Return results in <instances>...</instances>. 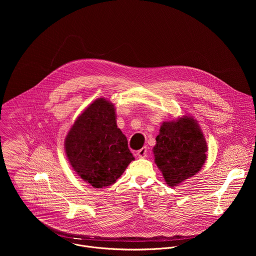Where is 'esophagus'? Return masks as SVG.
I'll return each instance as SVG.
<instances>
[{"instance_id":"obj_1","label":"esophagus","mask_w":256,"mask_h":256,"mask_svg":"<svg viewBox=\"0 0 256 256\" xmlns=\"http://www.w3.org/2000/svg\"><path fill=\"white\" fill-rule=\"evenodd\" d=\"M146 154H148V148H146V146H144V148H140L138 152H137V156H139V158H146Z\"/></svg>"}]
</instances>
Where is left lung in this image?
Returning a JSON list of instances; mask_svg holds the SVG:
<instances>
[{
    "mask_svg": "<svg viewBox=\"0 0 256 256\" xmlns=\"http://www.w3.org/2000/svg\"><path fill=\"white\" fill-rule=\"evenodd\" d=\"M156 141L154 162L170 186L196 174L206 160L207 143L192 117L164 122Z\"/></svg>",
    "mask_w": 256,
    "mask_h": 256,
    "instance_id": "left-lung-1",
    "label": "left lung"
}]
</instances>
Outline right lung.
<instances>
[{"label":"right lung","mask_w":256,"mask_h":256,"mask_svg":"<svg viewBox=\"0 0 256 256\" xmlns=\"http://www.w3.org/2000/svg\"><path fill=\"white\" fill-rule=\"evenodd\" d=\"M115 117L113 104L98 98L78 117L65 140L74 170L96 188L113 184L134 160Z\"/></svg>","instance_id":"1"}]
</instances>
